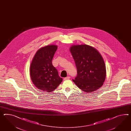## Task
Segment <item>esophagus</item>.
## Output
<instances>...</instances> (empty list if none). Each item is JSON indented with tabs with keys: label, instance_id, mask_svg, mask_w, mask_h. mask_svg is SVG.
I'll return each mask as SVG.
<instances>
[{
	"label": "esophagus",
	"instance_id": "obj_1",
	"mask_svg": "<svg viewBox=\"0 0 131 131\" xmlns=\"http://www.w3.org/2000/svg\"><path fill=\"white\" fill-rule=\"evenodd\" d=\"M70 79V77H67L64 78V80H68V79Z\"/></svg>",
	"mask_w": 131,
	"mask_h": 131
}]
</instances>
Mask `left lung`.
<instances>
[{
	"instance_id": "left-lung-1",
	"label": "left lung",
	"mask_w": 131,
	"mask_h": 131,
	"mask_svg": "<svg viewBox=\"0 0 131 131\" xmlns=\"http://www.w3.org/2000/svg\"><path fill=\"white\" fill-rule=\"evenodd\" d=\"M69 50L77 68V75L73 81L82 90L91 93L103 85L106 78V67L100 53L92 46L72 45Z\"/></svg>"
}]
</instances>
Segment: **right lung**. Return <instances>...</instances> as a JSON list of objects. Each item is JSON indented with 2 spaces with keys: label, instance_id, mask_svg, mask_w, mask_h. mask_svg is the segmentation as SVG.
Returning a JSON list of instances; mask_svg holds the SVG:
<instances>
[{
  "label": "right lung",
  "instance_id": "add662e5",
  "mask_svg": "<svg viewBox=\"0 0 131 131\" xmlns=\"http://www.w3.org/2000/svg\"><path fill=\"white\" fill-rule=\"evenodd\" d=\"M57 46L49 45L39 48L35 54L30 67V75L35 86L41 90L51 92L61 83L63 78L58 75L52 61Z\"/></svg>",
  "mask_w": 131,
  "mask_h": 131
}]
</instances>
